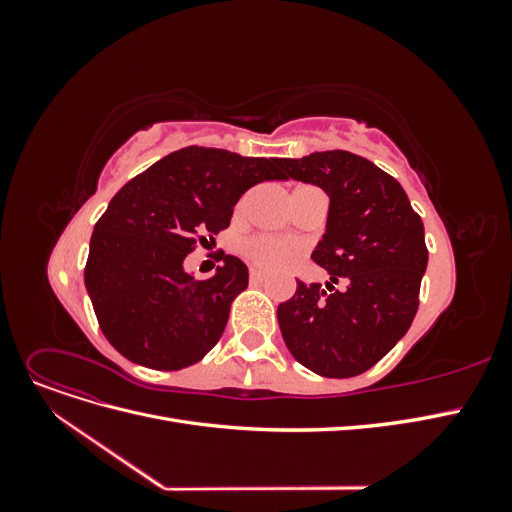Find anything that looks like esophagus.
Segmentation results:
<instances>
[{
    "mask_svg": "<svg viewBox=\"0 0 512 512\" xmlns=\"http://www.w3.org/2000/svg\"><path fill=\"white\" fill-rule=\"evenodd\" d=\"M267 280V273L265 271H260V269H252L250 271V282L252 284H260V282H265Z\"/></svg>",
    "mask_w": 512,
    "mask_h": 512,
    "instance_id": "obj_1",
    "label": "esophagus"
}]
</instances>
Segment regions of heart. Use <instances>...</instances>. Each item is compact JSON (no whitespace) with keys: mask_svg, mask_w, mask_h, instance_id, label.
I'll return each instance as SVG.
<instances>
[{"mask_svg":"<svg viewBox=\"0 0 512 512\" xmlns=\"http://www.w3.org/2000/svg\"><path fill=\"white\" fill-rule=\"evenodd\" d=\"M299 188H307V185H299ZM243 252L258 267L282 269L301 256V247L297 243L284 241V239L252 237L245 241Z\"/></svg>","mask_w":512,"mask_h":512,"instance_id":"heart-1","label":"heart"}]
</instances>
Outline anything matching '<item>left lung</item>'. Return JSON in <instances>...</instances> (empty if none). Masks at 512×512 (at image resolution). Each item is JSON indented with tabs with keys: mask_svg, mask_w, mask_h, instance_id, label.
Returning <instances> with one entry per match:
<instances>
[{
	"mask_svg": "<svg viewBox=\"0 0 512 512\" xmlns=\"http://www.w3.org/2000/svg\"><path fill=\"white\" fill-rule=\"evenodd\" d=\"M284 179L329 194L327 232L312 260L331 282L305 284L277 307L294 359L327 378L374 367L406 335L427 269L425 228L399 181L350 151L280 160ZM340 288H336V284Z\"/></svg>",
	"mask_w": 512,
	"mask_h": 512,
	"instance_id": "1",
	"label": "left lung"
}]
</instances>
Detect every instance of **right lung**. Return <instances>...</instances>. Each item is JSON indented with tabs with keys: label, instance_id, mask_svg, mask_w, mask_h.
I'll use <instances>...</instances> for the list:
<instances>
[{
	"label": "right lung",
	"instance_id": "obj_1",
	"mask_svg": "<svg viewBox=\"0 0 512 512\" xmlns=\"http://www.w3.org/2000/svg\"><path fill=\"white\" fill-rule=\"evenodd\" d=\"M284 179L277 158L183 147L113 196L94 226L85 286L100 329L117 352L151 369L198 363L222 337L230 303L247 288V267L222 256L209 280L183 260L228 228L241 194Z\"/></svg>",
	"mask_w": 512,
	"mask_h": 512
}]
</instances>
